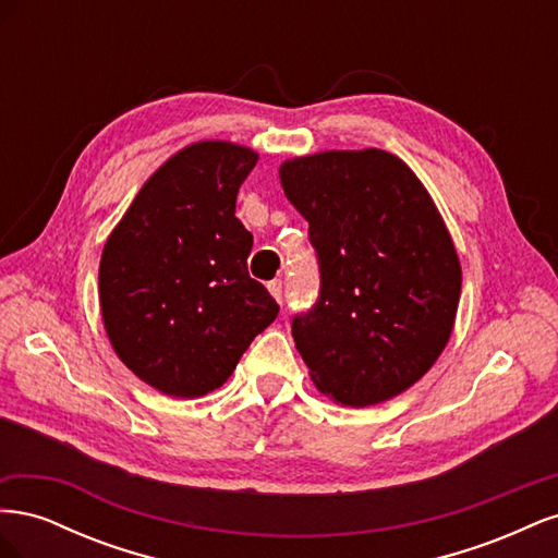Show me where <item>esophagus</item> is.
<instances>
[{
  "label": "esophagus",
  "mask_w": 558,
  "mask_h": 558,
  "mask_svg": "<svg viewBox=\"0 0 558 558\" xmlns=\"http://www.w3.org/2000/svg\"><path fill=\"white\" fill-rule=\"evenodd\" d=\"M267 291L275 295L277 302H281V300H283V281H281V279H272V281L267 283Z\"/></svg>",
  "instance_id": "34e87169"
}]
</instances>
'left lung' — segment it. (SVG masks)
Wrapping results in <instances>:
<instances>
[{"label":"left lung","mask_w":558,"mask_h":558,"mask_svg":"<svg viewBox=\"0 0 558 558\" xmlns=\"http://www.w3.org/2000/svg\"><path fill=\"white\" fill-rule=\"evenodd\" d=\"M279 177L318 263V298L291 324L314 384L351 408L402 393L442 353L461 298L424 183L379 148L295 158Z\"/></svg>","instance_id":"left-lung-1"}]
</instances>
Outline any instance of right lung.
<instances>
[{"instance_id": "obj_1", "label": "right lung", "mask_w": 558, "mask_h": 558, "mask_svg": "<svg viewBox=\"0 0 558 558\" xmlns=\"http://www.w3.org/2000/svg\"><path fill=\"white\" fill-rule=\"evenodd\" d=\"M258 156L199 142L167 160L134 197L99 263L109 340L134 375L174 398L221 386L279 314L248 277L251 232L234 216Z\"/></svg>"}]
</instances>
